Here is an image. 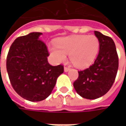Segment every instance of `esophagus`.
<instances>
[{"label": "esophagus", "mask_w": 126, "mask_h": 126, "mask_svg": "<svg viewBox=\"0 0 126 126\" xmlns=\"http://www.w3.org/2000/svg\"><path fill=\"white\" fill-rule=\"evenodd\" d=\"M69 70H70V68L67 67H64V71H65V72H67V71H69Z\"/></svg>", "instance_id": "34e87169"}]
</instances>
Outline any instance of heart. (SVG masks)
<instances>
[{"instance_id": "obj_1", "label": "heart", "mask_w": 126, "mask_h": 126, "mask_svg": "<svg viewBox=\"0 0 126 126\" xmlns=\"http://www.w3.org/2000/svg\"><path fill=\"white\" fill-rule=\"evenodd\" d=\"M56 47H49L50 55L57 63L64 62L69 55L71 63L79 69L90 67L96 59L100 43L94 35H78L59 38Z\"/></svg>"}]
</instances>
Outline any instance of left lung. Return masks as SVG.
<instances>
[{"instance_id":"8db88e82","label":"left lung","mask_w":126,"mask_h":126,"mask_svg":"<svg viewBox=\"0 0 126 126\" xmlns=\"http://www.w3.org/2000/svg\"><path fill=\"white\" fill-rule=\"evenodd\" d=\"M99 40L97 57L89 68L78 71V78L74 82L77 93L87 99L101 97L113 84L119 65L116 47L113 39L94 31Z\"/></svg>"}]
</instances>
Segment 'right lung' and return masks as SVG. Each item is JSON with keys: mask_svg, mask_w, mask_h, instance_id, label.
<instances>
[{"mask_svg": "<svg viewBox=\"0 0 126 126\" xmlns=\"http://www.w3.org/2000/svg\"><path fill=\"white\" fill-rule=\"evenodd\" d=\"M42 33L32 32L13 42L7 58L10 82L18 94L26 100H44L52 93L63 66H52L48 62L47 46L40 40Z\"/></svg>", "mask_w": 126, "mask_h": 126, "instance_id": "add662e5", "label": "right lung"}]
</instances>
